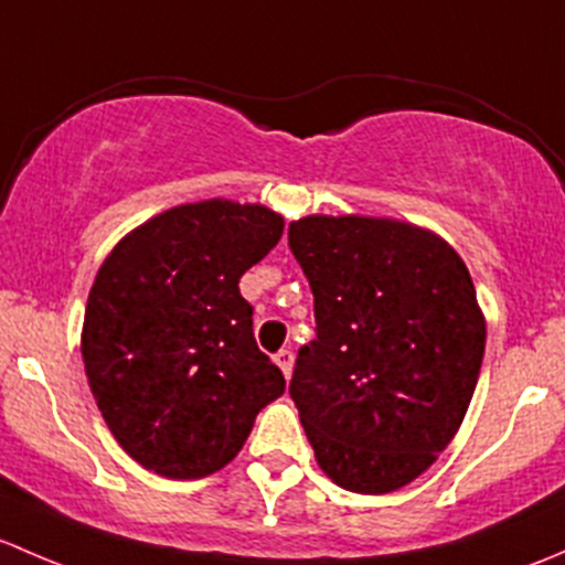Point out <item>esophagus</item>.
Listing matches in <instances>:
<instances>
[{
	"label": "esophagus",
	"mask_w": 565,
	"mask_h": 565,
	"mask_svg": "<svg viewBox=\"0 0 565 565\" xmlns=\"http://www.w3.org/2000/svg\"><path fill=\"white\" fill-rule=\"evenodd\" d=\"M275 362H277V367L282 370V375L290 377V372H294V351L282 348V351L275 356Z\"/></svg>",
	"instance_id": "1"
}]
</instances>
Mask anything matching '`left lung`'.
Instances as JSON below:
<instances>
[{"label":"left lung","mask_w":565,"mask_h":565,"mask_svg":"<svg viewBox=\"0 0 565 565\" xmlns=\"http://www.w3.org/2000/svg\"><path fill=\"white\" fill-rule=\"evenodd\" d=\"M288 247L310 280L316 340L290 397L334 484L383 495L451 444L484 359V316L462 258L416 225L301 217Z\"/></svg>","instance_id":"left-lung-1"}]
</instances>
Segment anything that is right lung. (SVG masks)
Returning <instances> with one entry per match:
<instances>
[{"label": "right lung", "instance_id": "1", "mask_svg": "<svg viewBox=\"0 0 565 565\" xmlns=\"http://www.w3.org/2000/svg\"><path fill=\"white\" fill-rule=\"evenodd\" d=\"M282 236L258 203H184L110 249L81 334L92 394L121 449L168 479H203L285 392L239 280Z\"/></svg>", "mask_w": 565, "mask_h": 565}]
</instances>
